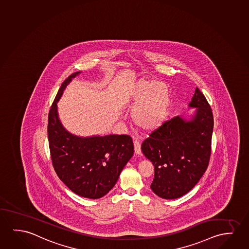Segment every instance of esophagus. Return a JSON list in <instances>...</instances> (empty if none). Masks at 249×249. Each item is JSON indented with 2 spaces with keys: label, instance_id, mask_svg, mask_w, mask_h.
Segmentation results:
<instances>
[{
  "label": "esophagus",
  "instance_id": "obj_1",
  "mask_svg": "<svg viewBox=\"0 0 249 249\" xmlns=\"http://www.w3.org/2000/svg\"><path fill=\"white\" fill-rule=\"evenodd\" d=\"M134 151L136 154H141V142L137 139H135L134 141Z\"/></svg>",
  "mask_w": 249,
  "mask_h": 249
}]
</instances>
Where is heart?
<instances>
[{"mask_svg":"<svg viewBox=\"0 0 249 249\" xmlns=\"http://www.w3.org/2000/svg\"><path fill=\"white\" fill-rule=\"evenodd\" d=\"M126 100L134 107V123L142 129L154 131L165 123L171 108L170 90L165 84L140 79L132 84Z\"/></svg>","mask_w":249,"mask_h":249,"instance_id":"obj_1","label":"heart"}]
</instances>
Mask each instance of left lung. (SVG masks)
I'll use <instances>...</instances> for the list:
<instances>
[{
  "instance_id": "obj_1",
  "label": "left lung",
  "mask_w": 249,
  "mask_h": 249,
  "mask_svg": "<svg viewBox=\"0 0 249 249\" xmlns=\"http://www.w3.org/2000/svg\"><path fill=\"white\" fill-rule=\"evenodd\" d=\"M189 107L197 108L193 120L187 122L177 115L165 121L141 144L144 155L154 166L151 188L166 199L180 198L190 191L209 164L213 110L198 87Z\"/></svg>"
}]
</instances>
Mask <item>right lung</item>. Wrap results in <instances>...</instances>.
Instances as JSON below:
<instances>
[{
  "label": "right lung",
  "instance_id": "right-lung-1",
  "mask_svg": "<svg viewBox=\"0 0 249 249\" xmlns=\"http://www.w3.org/2000/svg\"><path fill=\"white\" fill-rule=\"evenodd\" d=\"M76 72L61 84L48 116V140L51 161L58 177L84 198H99L111 190L134 154L129 135L79 138L69 134L58 119L56 102Z\"/></svg>",
  "mask_w": 249,
  "mask_h": 249
}]
</instances>
